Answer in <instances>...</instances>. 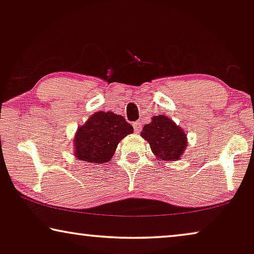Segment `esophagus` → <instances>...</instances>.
<instances>
[{
  "label": "esophagus",
  "mask_w": 254,
  "mask_h": 254,
  "mask_svg": "<svg viewBox=\"0 0 254 254\" xmlns=\"http://www.w3.org/2000/svg\"><path fill=\"white\" fill-rule=\"evenodd\" d=\"M133 128L135 132H139L140 130H141V122H139V121H137V122L133 123Z\"/></svg>",
  "instance_id": "1"
}]
</instances>
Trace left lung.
<instances>
[{"label": "left lung", "mask_w": 254, "mask_h": 254, "mask_svg": "<svg viewBox=\"0 0 254 254\" xmlns=\"http://www.w3.org/2000/svg\"><path fill=\"white\" fill-rule=\"evenodd\" d=\"M140 135L149 143L158 162L181 160L187 148V134L172 119L165 115H155L151 122L143 127Z\"/></svg>", "instance_id": "1"}]
</instances>
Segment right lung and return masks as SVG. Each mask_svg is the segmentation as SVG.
Returning a JSON list of instances; mask_svg holds the SVG:
<instances>
[{
	"label": "right lung",
	"mask_w": 254,
	"mask_h": 254,
	"mask_svg": "<svg viewBox=\"0 0 254 254\" xmlns=\"http://www.w3.org/2000/svg\"><path fill=\"white\" fill-rule=\"evenodd\" d=\"M132 132L133 127L123 116L113 112H96L75 132V157L86 163H107L119 142Z\"/></svg>",
	"instance_id": "right-lung-1"
}]
</instances>
